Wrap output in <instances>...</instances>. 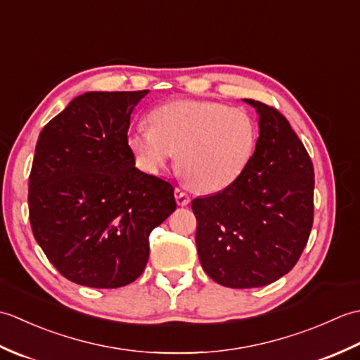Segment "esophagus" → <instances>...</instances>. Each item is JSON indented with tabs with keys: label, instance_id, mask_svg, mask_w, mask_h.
<instances>
[{
	"label": "esophagus",
	"instance_id": "esophagus-1",
	"mask_svg": "<svg viewBox=\"0 0 360 360\" xmlns=\"http://www.w3.org/2000/svg\"><path fill=\"white\" fill-rule=\"evenodd\" d=\"M174 196H176V201H178L179 205H187L190 202V196L184 192V190L176 188L174 190Z\"/></svg>",
	"mask_w": 360,
	"mask_h": 360
}]
</instances>
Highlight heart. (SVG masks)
Returning <instances> with one entry per match:
<instances>
[{"instance_id":"b5f03b06","label":"heart","mask_w":360,"mask_h":360,"mask_svg":"<svg viewBox=\"0 0 360 360\" xmlns=\"http://www.w3.org/2000/svg\"><path fill=\"white\" fill-rule=\"evenodd\" d=\"M150 125L128 129L127 142L137 165L159 173L178 155L184 178L204 193L233 186L258 143L254 116L238 106L210 101H172L150 112Z\"/></svg>"}]
</instances>
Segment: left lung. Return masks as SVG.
<instances>
[{"mask_svg":"<svg viewBox=\"0 0 360 360\" xmlns=\"http://www.w3.org/2000/svg\"><path fill=\"white\" fill-rule=\"evenodd\" d=\"M258 114V143L233 186L192 201L202 269L226 288H259L295 266L314 217V168L285 116L243 98Z\"/></svg>","mask_w":360,"mask_h":360,"instance_id":"left-lung-1","label":"left lung"}]
</instances>
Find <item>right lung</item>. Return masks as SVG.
<instances>
[{
    "mask_svg": "<svg viewBox=\"0 0 360 360\" xmlns=\"http://www.w3.org/2000/svg\"><path fill=\"white\" fill-rule=\"evenodd\" d=\"M145 91L77 96L38 136L29 219L56 269L77 285H129L148 262V236L176 210L174 187L136 168L127 133Z\"/></svg>",
    "mask_w": 360,
    "mask_h": 360,
    "instance_id": "right-lung-1",
    "label": "right lung"
}]
</instances>
